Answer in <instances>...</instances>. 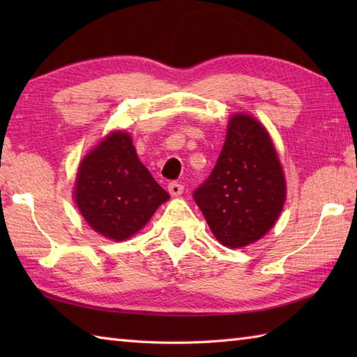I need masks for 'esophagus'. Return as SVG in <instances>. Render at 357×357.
Wrapping results in <instances>:
<instances>
[{"label":"esophagus","mask_w":357,"mask_h":357,"mask_svg":"<svg viewBox=\"0 0 357 357\" xmlns=\"http://www.w3.org/2000/svg\"><path fill=\"white\" fill-rule=\"evenodd\" d=\"M167 188H169V193L172 196H179V195H183V192H184V185H181L178 183H170Z\"/></svg>","instance_id":"obj_1"}]
</instances>
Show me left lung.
Wrapping results in <instances>:
<instances>
[{"instance_id": "1", "label": "left lung", "mask_w": 357, "mask_h": 357, "mask_svg": "<svg viewBox=\"0 0 357 357\" xmlns=\"http://www.w3.org/2000/svg\"><path fill=\"white\" fill-rule=\"evenodd\" d=\"M193 196L216 241L229 248L252 245L275 227L287 199V181L259 119L233 113L215 169Z\"/></svg>"}]
</instances>
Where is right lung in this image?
Returning a JSON list of instances; mask_svg holds the SVG:
<instances>
[{
	"label": "right lung",
	"mask_w": 357,
	"mask_h": 357,
	"mask_svg": "<svg viewBox=\"0 0 357 357\" xmlns=\"http://www.w3.org/2000/svg\"><path fill=\"white\" fill-rule=\"evenodd\" d=\"M72 195L90 229L116 242L135 236L170 199L139 161L132 135L121 128L81 159Z\"/></svg>",
	"instance_id": "add662e5"
}]
</instances>
